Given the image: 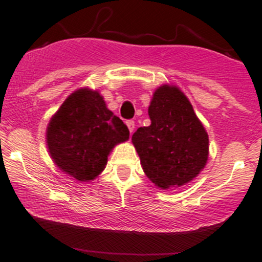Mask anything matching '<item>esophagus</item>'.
Here are the masks:
<instances>
[{
    "label": "esophagus",
    "instance_id": "esophagus-1",
    "mask_svg": "<svg viewBox=\"0 0 262 262\" xmlns=\"http://www.w3.org/2000/svg\"><path fill=\"white\" fill-rule=\"evenodd\" d=\"M125 124H127L129 132H130V134H133V132H134V129H135L134 121H127V122H125Z\"/></svg>",
    "mask_w": 262,
    "mask_h": 262
}]
</instances>
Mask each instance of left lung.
<instances>
[{"mask_svg":"<svg viewBox=\"0 0 262 262\" xmlns=\"http://www.w3.org/2000/svg\"><path fill=\"white\" fill-rule=\"evenodd\" d=\"M151 124L132 137L145 175L161 189L192 181L208 160L206 129L179 87L162 85L149 106Z\"/></svg>","mask_w":262,"mask_h":262,"instance_id":"8db88e82","label":"left lung"}]
</instances>
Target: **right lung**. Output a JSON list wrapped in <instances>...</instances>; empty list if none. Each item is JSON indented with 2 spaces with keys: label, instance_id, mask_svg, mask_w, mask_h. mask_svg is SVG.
I'll use <instances>...</instances> for the list:
<instances>
[{
  "label": "right lung",
  "instance_id": "add662e5",
  "mask_svg": "<svg viewBox=\"0 0 262 262\" xmlns=\"http://www.w3.org/2000/svg\"><path fill=\"white\" fill-rule=\"evenodd\" d=\"M128 139L127 125L108 110L100 92L87 87L66 98L47 128L53 161L82 182L100 175L112 149Z\"/></svg>",
  "mask_w": 262,
  "mask_h": 262
}]
</instances>
